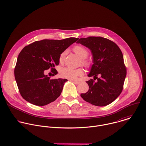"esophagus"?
Returning a JSON list of instances; mask_svg holds the SVG:
<instances>
[{
	"label": "esophagus",
	"mask_w": 146,
	"mask_h": 146,
	"mask_svg": "<svg viewBox=\"0 0 146 146\" xmlns=\"http://www.w3.org/2000/svg\"><path fill=\"white\" fill-rule=\"evenodd\" d=\"M73 82L74 83V84H79L80 83V81H76V80H74V81H73Z\"/></svg>",
	"instance_id": "esophagus-1"
}]
</instances>
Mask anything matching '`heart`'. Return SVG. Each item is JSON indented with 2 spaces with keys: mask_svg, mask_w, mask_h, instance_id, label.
Returning a JSON list of instances; mask_svg holds the SVG:
<instances>
[{
  "mask_svg": "<svg viewBox=\"0 0 146 146\" xmlns=\"http://www.w3.org/2000/svg\"><path fill=\"white\" fill-rule=\"evenodd\" d=\"M73 51L77 55L82 58V64L83 65L86 66H88L90 65V62L85 59L88 55V51L85 47L80 45L76 46L73 48ZM66 54V51L60 54L59 58L60 63H62L64 62ZM60 74L61 76L64 78L70 80H76L78 77L81 76L83 74V70L81 68L74 69L69 68H65L60 70Z\"/></svg>",
  "mask_w": 146,
  "mask_h": 146,
  "instance_id": "b5f03b06",
  "label": "heart"
}]
</instances>
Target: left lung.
<instances>
[{
  "instance_id": "left-lung-1",
  "label": "left lung",
  "mask_w": 146,
  "mask_h": 146,
  "mask_svg": "<svg viewBox=\"0 0 146 146\" xmlns=\"http://www.w3.org/2000/svg\"><path fill=\"white\" fill-rule=\"evenodd\" d=\"M76 43L91 50L93 65L88 76L97 79L86 81L89 90L81 94V98L96 106L109 105L121 93L127 75L121 50L113 41L102 37L81 38Z\"/></svg>"
}]
</instances>
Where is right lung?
<instances>
[{
	"label": "right lung",
	"instance_id": "obj_1",
	"mask_svg": "<svg viewBox=\"0 0 146 146\" xmlns=\"http://www.w3.org/2000/svg\"><path fill=\"white\" fill-rule=\"evenodd\" d=\"M78 38L62 40L44 39L25 46L18 55L14 76L22 97L36 106H45L55 100L60 95L67 79H51L45 74L59 65V56Z\"/></svg>",
	"mask_w": 146,
	"mask_h": 146
}]
</instances>
